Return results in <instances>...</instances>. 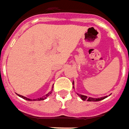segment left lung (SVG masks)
<instances>
[{
  "mask_svg": "<svg viewBox=\"0 0 129 129\" xmlns=\"http://www.w3.org/2000/svg\"><path fill=\"white\" fill-rule=\"evenodd\" d=\"M72 84H74V82H72ZM73 88H74V86H73ZM77 95H78V96H79V97H80L82 100H84V101H86V100L87 102H99V101L104 100L105 98L108 97V96H105V97H100V98H93V97H88L87 96H85V95H80V94H78V93H77Z\"/></svg>",
  "mask_w": 129,
  "mask_h": 129,
  "instance_id": "obj_1",
  "label": "left lung"
}]
</instances>
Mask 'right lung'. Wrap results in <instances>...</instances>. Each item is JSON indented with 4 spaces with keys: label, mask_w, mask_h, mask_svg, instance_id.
<instances>
[{
    "label": "right lung",
    "mask_w": 129,
    "mask_h": 129,
    "mask_svg": "<svg viewBox=\"0 0 129 129\" xmlns=\"http://www.w3.org/2000/svg\"><path fill=\"white\" fill-rule=\"evenodd\" d=\"M52 90H53V89H52ZM51 93H52L51 91H50L49 93H47V95H45L44 97H41V98H38V99H36V100H33V101H36V100H37V101H41V100H45V99H46V98H47L48 96H49V95H50V94H51ZM18 96H19V97H21V98H23V99H24V100H27V101H32V100H30V99H29V98H27V97H24V96H22V95H18Z\"/></svg>",
    "instance_id": "right-lung-1"
}]
</instances>
